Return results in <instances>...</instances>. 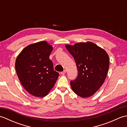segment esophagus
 I'll return each mask as SVG.
<instances>
[{"mask_svg":"<svg viewBox=\"0 0 127 127\" xmlns=\"http://www.w3.org/2000/svg\"><path fill=\"white\" fill-rule=\"evenodd\" d=\"M66 70H64L63 71H62V72H61V74L62 75H64V74H65L66 73Z\"/></svg>","mask_w":127,"mask_h":127,"instance_id":"34e87169","label":"esophagus"}]
</instances>
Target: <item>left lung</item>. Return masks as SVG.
<instances>
[{
    "label": "left lung",
    "mask_w": 127,
    "mask_h": 127,
    "mask_svg": "<svg viewBox=\"0 0 127 127\" xmlns=\"http://www.w3.org/2000/svg\"><path fill=\"white\" fill-rule=\"evenodd\" d=\"M65 47L76 62L78 76L71 81L75 94L82 98L93 95L103 84L109 68V58L104 50L91 42H79Z\"/></svg>",
    "instance_id": "1"
}]
</instances>
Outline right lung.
I'll return each instance as SVG.
<instances>
[{"mask_svg": "<svg viewBox=\"0 0 127 127\" xmlns=\"http://www.w3.org/2000/svg\"><path fill=\"white\" fill-rule=\"evenodd\" d=\"M52 50L46 41H40L26 47L16 58L18 79L25 90L35 96L47 95L59 76L49 59Z\"/></svg>", "mask_w": 127, "mask_h": 127, "instance_id": "1", "label": "right lung"}]
</instances>
